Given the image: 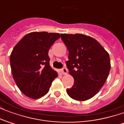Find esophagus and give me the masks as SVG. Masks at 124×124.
I'll list each match as a JSON object with an SVG mask.
<instances>
[{"label": "esophagus", "mask_w": 124, "mask_h": 124, "mask_svg": "<svg viewBox=\"0 0 124 124\" xmlns=\"http://www.w3.org/2000/svg\"><path fill=\"white\" fill-rule=\"evenodd\" d=\"M61 72H62V74H66L68 73L67 68H63L62 70H61Z\"/></svg>", "instance_id": "1"}]
</instances>
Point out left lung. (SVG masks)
<instances>
[{"instance_id": "left-lung-1", "label": "left lung", "mask_w": 124, "mask_h": 124, "mask_svg": "<svg viewBox=\"0 0 124 124\" xmlns=\"http://www.w3.org/2000/svg\"><path fill=\"white\" fill-rule=\"evenodd\" d=\"M69 52L66 66L74 83L67 89L70 98L86 101L98 93L109 74V54L94 38L81 34H61Z\"/></svg>"}]
</instances>
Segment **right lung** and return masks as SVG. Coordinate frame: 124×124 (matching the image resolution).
<instances>
[{
	"label": "right lung",
	"instance_id": "obj_1",
	"mask_svg": "<svg viewBox=\"0 0 124 124\" xmlns=\"http://www.w3.org/2000/svg\"><path fill=\"white\" fill-rule=\"evenodd\" d=\"M58 33L33 32L27 34L12 50L10 63L13 78L25 96L38 99L49 91L58 73L50 66L48 51Z\"/></svg>",
	"mask_w": 124,
	"mask_h": 124
}]
</instances>
